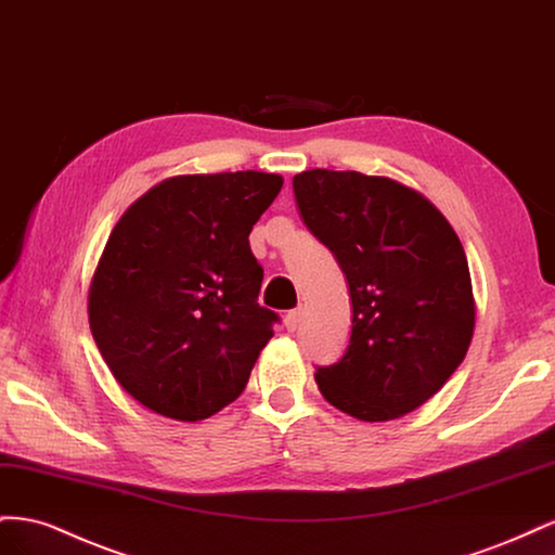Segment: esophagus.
Here are the masks:
<instances>
[{
  "instance_id": "1",
  "label": "esophagus",
  "mask_w": 555,
  "mask_h": 555,
  "mask_svg": "<svg viewBox=\"0 0 555 555\" xmlns=\"http://www.w3.org/2000/svg\"><path fill=\"white\" fill-rule=\"evenodd\" d=\"M300 319H304V310H292L287 317H284V326H287V331H296L298 328V324H300Z\"/></svg>"
}]
</instances>
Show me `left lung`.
<instances>
[{
    "instance_id": "1",
    "label": "left lung",
    "mask_w": 555,
    "mask_h": 555,
    "mask_svg": "<svg viewBox=\"0 0 555 555\" xmlns=\"http://www.w3.org/2000/svg\"><path fill=\"white\" fill-rule=\"evenodd\" d=\"M308 229L338 259L351 296L345 357L317 367L333 408L391 422L422 408L461 365L477 306L447 217L408 184L359 171L294 176Z\"/></svg>"
}]
</instances>
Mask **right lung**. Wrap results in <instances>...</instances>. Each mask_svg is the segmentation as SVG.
<instances>
[{
  "label": "right lung",
  "instance_id": "obj_1",
  "mask_svg": "<svg viewBox=\"0 0 555 555\" xmlns=\"http://www.w3.org/2000/svg\"><path fill=\"white\" fill-rule=\"evenodd\" d=\"M261 171L166 178L125 210L88 292L92 338L117 384L176 422L236 400L278 314L257 304L249 231L282 190Z\"/></svg>",
  "mask_w": 555,
  "mask_h": 555
}]
</instances>
